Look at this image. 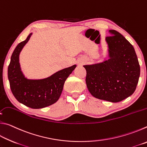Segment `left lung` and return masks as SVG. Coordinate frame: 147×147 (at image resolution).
I'll return each instance as SVG.
<instances>
[{"label": "left lung", "instance_id": "1", "mask_svg": "<svg viewBox=\"0 0 147 147\" xmlns=\"http://www.w3.org/2000/svg\"><path fill=\"white\" fill-rule=\"evenodd\" d=\"M107 59L85 65L86 85L92 95L111 102H119L135 91L140 76V66L134 47L119 32L108 31Z\"/></svg>", "mask_w": 147, "mask_h": 147}]
</instances>
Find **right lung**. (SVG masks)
<instances>
[{"label": "right lung", "instance_id": "add662e5", "mask_svg": "<svg viewBox=\"0 0 147 147\" xmlns=\"http://www.w3.org/2000/svg\"><path fill=\"white\" fill-rule=\"evenodd\" d=\"M32 35V32L15 49L8 68V77L15 98L29 108L39 109L51 106L58 100L65 82L76 65H73L61 69L45 78H27L21 71L19 54Z\"/></svg>", "mask_w": 147, "mask_h": 147}]
</instances>
